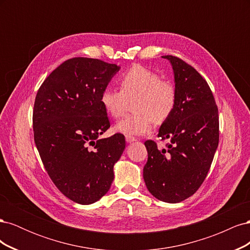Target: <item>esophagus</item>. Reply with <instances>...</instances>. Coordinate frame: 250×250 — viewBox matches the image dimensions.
<instances>
[{
	"label": "esophagus",
	"mask_w": 250,
	"mask_h": 250,
	"mask_svg": "<svg viewBox=\"0 0 250 250\" xmlns=\"http://www.w3.org/2000/svg\"><path fill=\"white\" fill-rule=\"evenodd\" d=\"M125 139H126L127 143H133V142L137 141V139H135L134 137H130V135H126Z\"/></svg>",
	"instance_id": "1"
}]
</instances>
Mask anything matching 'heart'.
Returning <instances> with one entry per match:
<instances>
[{"label": "heart", "mask_w": 250, "mask_h": 250, "mask_svg": "<svg viewBox=\"0 0 250 250\" xmlns=\"http://www.w3.org/2000/svg\"><path fill=\"white\" fill-rule=\"evenodd\" d=\"M120 89L102 90L100 103L112 119L122 117L134 102L135 113L113 126V131L126 135H144L150 132L152 123L163 124L175 109L177 94L171 82L143 65H133L119 79Z\"/></svg>", "instance_id": "obj_1"}]
</instances>
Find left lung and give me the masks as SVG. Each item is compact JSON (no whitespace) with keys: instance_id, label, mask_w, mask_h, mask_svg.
Segmentation results:
<instances>
[{"instance_id":"1","label":"left lung","mask_w":250,"mask_h":250,"mask_svg":"<svg viewBox=\"0 0 250 250\" xmlns=\"http://www.w3.org/2000/svg\"><path fill=\"white\" fill-rule=\"evenodd\" d=\"M174 73L177 94L172 116L157 137L169 140L166 149L146 141L148 161L143 177L148 191L164 202L177 203L192 196L206 179L219 143V116L213 93L193 66L166 55Z\"/></svg>"}]
</instances>
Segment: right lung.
I'll use <instances>...</instances> for the list:
<instances>
[{"mask_svg":"<svg viewBox=\"0 0 250 250\" xmlns=\"http://www.w3.org/2000/svg\"><path fill=\"white\" fill-rule=\"evenodd\" d=\"M119 70L99 59L71 58L49 75L35 98L34 141L44 169L58 190L79 204L108 192L125 149L121 133L99 139L110 127L100 96Z\"/></svg>","mask_w":250,"mask_h":250,"instance_id":"right-lung-1","label":"right lung"}]
</instances>
